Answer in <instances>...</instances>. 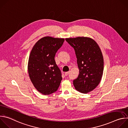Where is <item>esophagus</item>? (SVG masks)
<instances>
[{"mask_svg":"<svg viewBox=\"0 0 128 128\" xmlns=\"http://www.w3.org/2000/svg\"><path fill=\"white\" fill-rule=\"evenodd\" d=\"M69 73H70V71H68V72H65V75L66 76H67L68 75H69Z\"/></svg>","mask_w":128,"mask_h":128,"instance_id":"obj_1","label":"esophagus"}]
</instances>
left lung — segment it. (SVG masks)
<instances>
[{"mask_svg":"<svg viewBox=\"0 0 128 128\" xmlns=\"http://www.w3.org/2000/svg\"><path fill=\"white\" fill-rule=\"evenodd\" d=\"M66 41L74 48L80 70L78 78L73 82L78 92L86 94L100 83L104 69L102 52L97 42L87 37L68 38Z\"/></svg>","mask_w":128,"mask_h":128,"instance_id":"obj_1","label":"left lung"}]
</instances>
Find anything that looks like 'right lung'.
I'll return each instance as SVG.
<instances>
[{
  "mask_svg": "<svg viewBox=\"0 0 128 128\" xmlns=\"http://www.w3.org/2000/svg\"><path fill=\"white\" fill-rule=\"evenodd\" d=\"M65 40L46 36L33 46L29 58L28 71L34 86L42 94H51L57 90L62 80L54 56Z\"/></svg>",
  "mask_w": 128,
  "mask_h": 128,
  "instance_id": "add662e5",
  "label": "right lung"
}]
</instances>
